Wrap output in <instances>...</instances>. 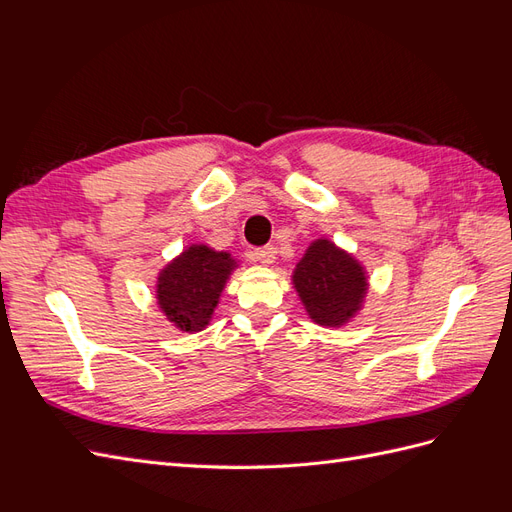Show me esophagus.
Returning a JSON list of instances; mask_svg holds the SVG:
<instances>
[{
  "label": "esophagus",
  "instance_id": "obj_1",
  "mask_svg": "<svg viewBox=\"0 0 512 512\" xmlns=\"http://www.w3.org/2000/svg\"><path fill=\"white\" fill-rule=\"evenodd\" d=\"M252 254L258 262H262V265H273L277 252H275L273 245H267V247H258V250H254Z\"/></svg>",
  "mask_w": 512,
  "mask_h": 512
}]
</instances>
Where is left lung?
Here are the masks:
<instances>
[{"mask_svg":"<svg viewBox=\"0 0 512 512\" xmlns=\"http://www.w3.org/2000/svg\"><path fill=\"white\" fill-rule=\"evenodd\" d=\"M292 286L307 316L335 329L361 312L369 288L361 262L324 237L309 243L292 271Z\"/></svg>","mask_w":512,"mask_h":512,"instance_id":"obj_1","label":"left lung"}]
</instances>
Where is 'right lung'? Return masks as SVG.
Here are the masks:
<instances>
[{"label":"right lung","instance_id":"obj_1","mask_svg":"<svg viewBox=\"0 0 512 512\" xmlns=\"http://www.w3.org/2000/svg\"><path fill=\"white\" fill-rule=\"evenodd\" d=\"M237 267L239 262L228 252H218L205 243L185 247L158 275L156 299L162 314L179 331H203Z\"/></svg>","mask_w":512,"mask_h":512}]
</instances>
